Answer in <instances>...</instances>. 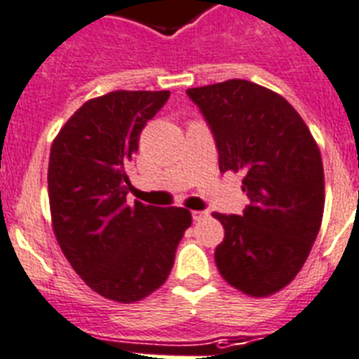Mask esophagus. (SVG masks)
Returning a JSON list of instances; mask_svg holds the SVG:
<instances>
[{"label": "esophagus", "mask_w": 359, "mask_h": 359, "mask_svg": "<svg viewBox=\"0 0 359 359\" xmlns=\"http://www.w3.org/2000/svg\"><path fill=\"white\" fill-rule=\"evenodd\" d=\"M207 216H209V212L207 211H192V218H194V222L205 220Z\"/></svg>", "instance_id": "obj_1"}]
</instances>
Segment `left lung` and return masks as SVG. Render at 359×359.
<instances>
[{
	"mask_svg": "<svg viewBox=\"0 0 359 359\" xmlns=\"http://www.w3.org/2000/svg\"><path fill=\"white\" fill-rule=\"evenodd\" d=\"M215 133L222 172L242 174L244 215L212 212L224 226L216 268L238 292L268 297L301 271L325 209L321 152L279 93L250 80L187 90Z\"/></svg>",
	"mask_w": 359,
	"mask_h": 359,
	"instance_id": "obj_1",
	"label": "left lung"
}]
</instances>
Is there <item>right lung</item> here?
<instances>
[{
  "mask_svg": "<svg viewBox=\"0 0 359 359\" xmlns=\"http://www.w3.org/2000/svg\"><path fill=\"white\" fill-rule=\"evenodd\" d=\"M170 91H111L80 106L51 144L47 189L62 253L93 292L137 303L167 280L192 224L183 207L126 203L124 165Z\"/></svg>",
  "mask_w": 359,
  "mask_h": 359,
  "instance_id": "obj_1",
  "label": "right lung"
}]
</instances>
